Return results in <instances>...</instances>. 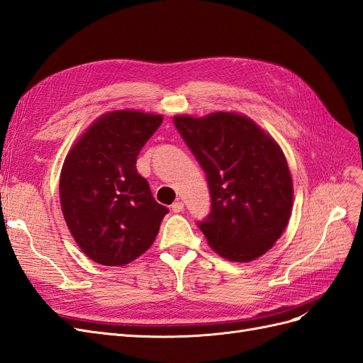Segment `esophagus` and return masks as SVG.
Segmentation results:
<instances>
[{"instance_id": "1", "label": "esophagus", "mask_w": 363, "mask_h": 363, "mask_svg": "<svg viewBox=\"0 0 363 363\" xmlns=\"http://www.w3.org/2000/svg\"><path fill=\"white\" fill-rule=\"evenodd\" d=\"M170 208H172L173 213H181L184 210V202L182 201H176V202L172 203Z\"/></svg>"}]
</instances>
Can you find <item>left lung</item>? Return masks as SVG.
I'll list each match as a JSON object with an SVG mask.
<instances>
[{
	"instance_id": "left-lung-1",
	"label": "left lung",
	"mask_w": 363,
	"mask_h": 363,
	"mask_svg": "<svg viewBox=\"0 0 363 363\" xmlns=\"http://www.w3.org/2000/svg\"><path fill=\"white\" fill-rule=\"evenodd\" d=\"M173 123L208 181L211 211L198 225L211 250L237 263L266 254L292 213L294 184L283 150L235 112L176 116Z\"/></svg>"
}]
</instances>
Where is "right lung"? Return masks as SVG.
Segmentation results:
<instances>
[{"label": "right lung", "mask_w": 363, "mask_h": 363, "mask_svg": "<svg viewBox=\"0 0 363 363\" xmlns=\"http://www.w3.org/2000/svg\"><path fill=\"white\" fill-rule=\"evenodd\" d=\"M162 116L112 111L97 118L67 155L59 193L65 222L92 262L124 266L152 246L167 206L153 199L137 157Z\"/></svg>", "instance_id": "obj_1"}]
</instances>
